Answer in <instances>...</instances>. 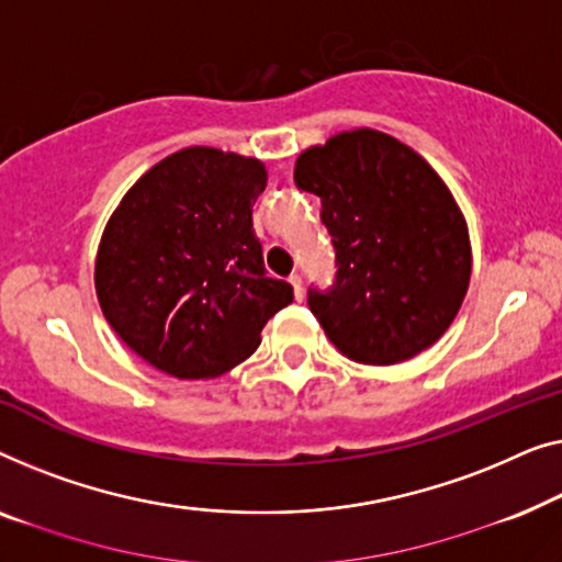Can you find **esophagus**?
Instances as JSON below:
<instances>
[{"instance_id":"1","label":"esophagus","mask_w":562,"mask_h":562,"mask_svg":"<svg viewBox=\"0 0 562 562\" xmlns=\"http://www.w3.org/2000/svg\"><path fill=\"white\" fill-rule=\"evenodd\" d=\"M290 284H292V290H295V300H297V303H303L305 292H303V280H300V274H292Z\"/></svg>"}]
</instances>
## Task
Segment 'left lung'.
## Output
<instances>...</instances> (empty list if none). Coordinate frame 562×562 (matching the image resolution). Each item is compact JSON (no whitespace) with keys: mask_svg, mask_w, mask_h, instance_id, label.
Wrapping results in <instances>:
<instances>
[{"mask_svg":"<svg viewBox=\"0 0 562 562\" xmlns=\"http://www.w3.org/2000/svg\"><path fill=\"white\" fill-rule=\"evenodd\" d=\"M334 236V290L307 305L346 359L390 367L430 349L461 311L471 239L461 205L413 147L369 126L338 132L295 160Z\"/></svg>","mask_w":562,"mask_h":562,"instance_id":"left-lung-1","label":"left lung"}]
</instances>
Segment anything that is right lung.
Returning a JSON list of instances; mask_svg holds the SVG:
<instances>
[{"mask_svg":"<svg viewBox=\"0 0 562 562\" xmlns=\"http://www.w3.org/2000/svg\"><path fill=\"white\" fill-rule=\"evenodd\" d=\"M257 157L186 147L122 195L101 234L93 284L114 334L155 369L213 379L249 359L292 284L265 270L251 205Z\"/></svg>","mask_w":562,"mask_h":562,"instance_id":"obj_1","label":"right lung"}]
</instances>
